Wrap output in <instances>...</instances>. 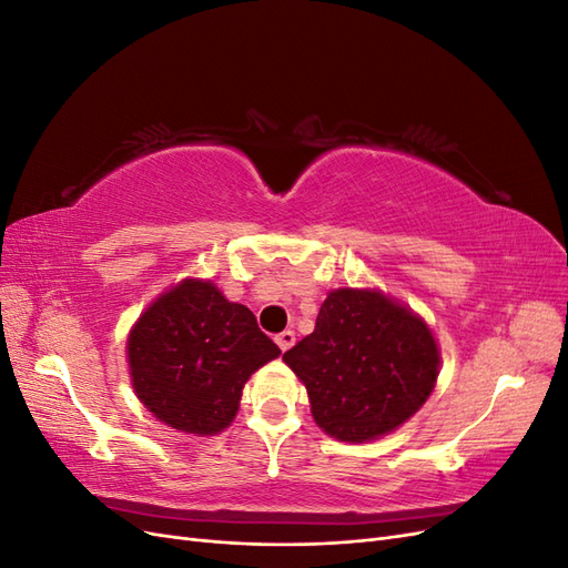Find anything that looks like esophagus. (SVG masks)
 <instances>
[{
  "instance_id": "34e87169",
  "label": "esophagus",
  "mask_w": 568,
  "mask_h": 568,
  "mask_svg": "<svg viewBox=\"0 0 568 568\" xmlns=\"http://www.w3.org/2000/svg\"><path fill=\"white\" fill-rule=\"evenodd\" d=\"M274 341H277V346H280L282 351H288V348L294 346V343H296V334L291 332V329H284L282 334L274 336Z\"/></svg>"
}]
</instances>
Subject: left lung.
<instances>
[{
    "label": "left lung",
    "instance_id": "8db88e82",
    "mask_svg": "<svg viewBox=\"0 0 568 568\" xmlns=\"http://www.w3.org/2000/svg\"><path fill=\"white\" fill-rule=\"evenodd\" d=\"M307 388L326 434L363 443L407 422L438 376L432 329L379 291L338 288L320 307L315 332L284 353Z\"/></svg>",
    "mask_w": 568,
    "mask_h": 568
}]
</instances>
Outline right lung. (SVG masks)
Instances as JSON below:
<instances>
[{"instance_id": "right-lung-1", "label": "right lung", "mask_w": 568, "mask_h": 568, "mask_svg": "<svg viewBox=\"0 0 568 568\" xmlns=\"http://www.w3.org/2000/svg\"><path fill=\"white\" fill-rule=\"evenodd\" d=\"M280 353L246 305L196 280L163 294L128 341L140 400L168 426L201 436L230 426L248 376Z\"/></svg>"}]
</instances>
